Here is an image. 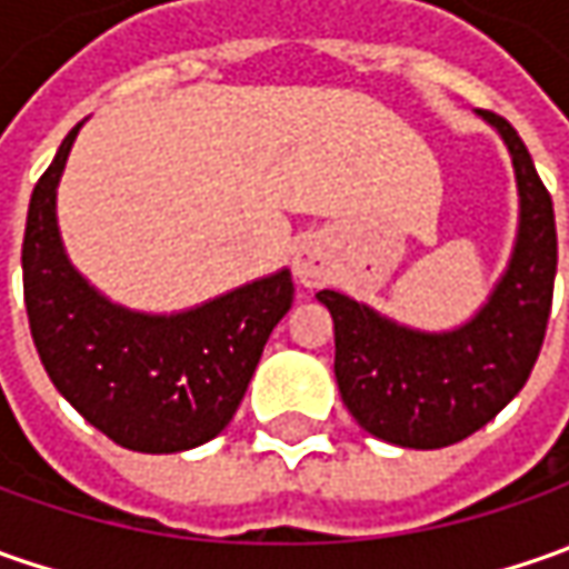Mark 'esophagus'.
Returning a JSON list of instances; mask_svg holds the SVG:
<instances>
[{"mask_svg":"<svg viewBox=\"0 0 569 569\" xmlns=\"http://www.w3.org/2000/svg\"><path fill=\"white\" fill-rule=\"evenodd\" d=\"M295 272L307 288H317L329 278V252L317 240H307L295 256Z\"/></svg>","mask_w":569,"mask_h":569,"instance_id":"esophagus-1","label":"esophagus"}]
</instances>
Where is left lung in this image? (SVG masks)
I'll list each match as a JSON object with an SVG mask.
<instances>
[{"label":"left lung","instance_id":"left-lung-1","mask_svg":"<svg viewBox=\"0 0 569 569\" xmlns=\"http://www.w3.org/2000/svg\"><path fill=\"white\" fill-rule=\"evenodd\" d=\"M513 154L519 233L503 278L452 332H418L339 291H319L336 322V380L355 421L386 443L440 449L471 437L526 386L538 361L558 272L551 192L503 117L478 110Z\"/></svg>","mask_w":569,"mask_h":569}]
</instances>
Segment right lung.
<instances>
[{"label": "right lung", "mask_w": 569, "mask_h": 569, "mask_svg": "<svg viewBox=\"0 0 569 569\" xmlns=\"http://www.w3.org/2000/svg\"><path fill=\"white\" fill-rule=\"evenodd\" d=\"M37 180L21 247L33 345L62 399L136 452L202 447L230 425L262 348L295 303L291 272L269 274L173 317L136 313L72 269L56 228V187L76 142Z\"/></svg>", "instance_id": "add662e5"}]
</instances>
